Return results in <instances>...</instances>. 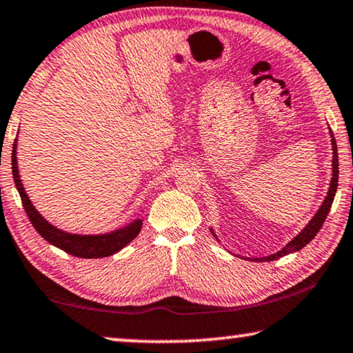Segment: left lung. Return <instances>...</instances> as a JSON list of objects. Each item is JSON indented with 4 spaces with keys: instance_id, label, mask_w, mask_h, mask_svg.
<instances>
[{
    "instance_id": "1",
    "label": "left lung",
    "mask_w": 353,
    "mask_h": 353,
    "mask_svg": "<svg viewBox=\"0 0 353 353\" xmlns=\"http://www.w3.org/2000/svg\"><path fill=\"white\" fill-rule=\"evenodd\" d=\"M330 137H332V149H333V160H332V182H330V188H328V193L325 199H323L322 205L319 207V210L316 212V215L311 218V221L307 223V225L301 229V231L295 236L290 242L286 245V247L281 248L275 254H268L264 257H256V262H270V261H276L278 257H283L289 253H295V251H300L303 247H306L307 243L311 242L312 239L317 236V232L321 231V228L323 225V221H325V218L328 215L330 209H332V204H333V199H334V194H336V188H338V176H339V163H338V148H336V141H334V137H333V132L330 130ZM210 232L214 234L215 239L218 240L216 234L214 232V229H210ZM250 261H253L251 257H248Z\"/></svg>"
}]
</instances>
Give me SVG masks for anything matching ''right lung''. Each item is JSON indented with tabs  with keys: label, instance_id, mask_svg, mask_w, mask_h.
<instances>
[{
	"label": "right lung",
	"instance_id": "1",
	"mask_svg": "<svg viewBox=\"0 0 353 353\" xmlns=\"http://www.w3.org/2000/svg\"><path fill=\"white\" fill-rule=\"evenodd\" d=\"M12 176L15 187L19 190V194L21 198V204L25 207V212L28 218H30L31 225L34 226L36 231L47 240L48 243H52L53 247L59 248L77 257H85V259H99V257H106L117 253L135 239L139 231L143 228V218H137L128 223L127 226L114 229L111 232L105 234H72L65 232L63 229L53 226L52 223H48L46 218L39 214L37 209L32 205L30 196H28L23 183L19 174V163H17V139L14 141L12 148Z\"/></svg>",
	"mask_w": 353,
	"mask_h": 353
}]
</instances>
